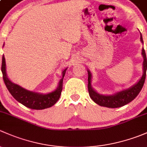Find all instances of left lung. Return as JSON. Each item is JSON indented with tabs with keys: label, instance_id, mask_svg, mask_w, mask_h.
<instances>
[{
	"label": "left lung",
	"instance_id": "left-lung-1",
	"mask_svg": "<svg viewBox=\"0 0 147 147\" xmlns=\"http://www.w3.org/2000/svg\"><path fill=\"white\" fill-rule=\"evenodd\" d=\"M140 40L142 42H143V39H142V34L140 35ZM142 55H143L144 61H143V70L144 73L142 75L141 79L139 81V82L127 90H122L121 92H118L115 95L113 96H102V95L98 94L97 92L95 91L91 87V74L89 71H88V89L89 96L90 98L94 101L96 103L100 106L111 107V108H116V107H119L127 105L129 102L132 101L134 98H136L140 92L141 91L142 87H143L144 84L145 78H146V73L147 69V60L146 53H145L144 49H142Z\"/></svg>",
	"mask_w": 147,
	"mask_h": 147
}]
</instances>
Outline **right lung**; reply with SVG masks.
Listing matches in <instances>:
<instances>
[{"mask_svg": "<svg viewBox=\"0 0 147 147\" xmlns=\"http://www.w3.org/2000/svg\"><path fill=\"white\" fill-rule=\"evenodd\" d=\"M1 71L3 78L7 90L13 98L25 106L34 110H43L54 105L59 99L63 88V78L66 71V69L62 72V78L60 80L59 85L57 90L48 94H40L25 90L17 84L12 83L7 77L5 71V61L3 55Z\"/></svg>", "mask_w": 147, "mask_h": 147, "instance_id": "1", "label": "right lung"}]
</instances>
